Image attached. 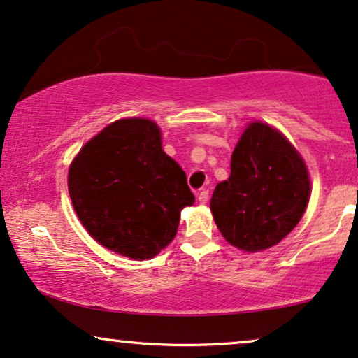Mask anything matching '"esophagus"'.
I'll return each mask as SVG.
<instances>
[{
    "instance_id": "34e87169",
    "label": "esophagus",
    "mask_w": 358,
    "mask_h": 358,
    "mask_svg": "<svg viewBox=\"0 0 358 358\" xmlns=\"http://www.w3.org/2000/svg\"><path fill=\"white\" fill-rule=\"evenodd\" d=\"M198 201L201 204H206L209 201V191L208 189H203L201 193L198 194Z\"/></svg>"
}]
</instances>
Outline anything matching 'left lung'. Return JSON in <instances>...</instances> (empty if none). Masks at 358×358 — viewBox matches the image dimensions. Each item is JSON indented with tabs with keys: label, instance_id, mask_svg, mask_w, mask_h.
I'll return each instance as SVG.
<instances>
[{
	"label": "left lung",
	"instance_id": "obj_1",
	"mask_svg": "<svg viewBox=\"0 0 358 358\" xmlns=\"http://www.w3.org/2000/svg\"><path fill=\"white\" fill-rule=\"evenodd\" d=\"M310 199L306 165L278 129L253 122L241 134L229 180L215 186L210 210L230 245L263 251L285 238Z\"/></svg>",
	"mask_w": 358,
	"mask_h": 358
}]
</instances>
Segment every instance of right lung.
Here are the masks:
<instances>
[{"label":"right lung","instance_id":"add662e5","mask_svg":"<svg viewBox=\"0 0 358 358\" xmlns=\"http://www.w3.org/2000/svg\"><path fill=\"white\" fill-rule=\"evenodd\" d=\"M73 208L89 235L131 259H150L175 238L194 203L186 175L162 149L157 124L117 120L94 136L68 172Z\"/></svg>","mask_w":358,"mask_h":358}]
</instances>
